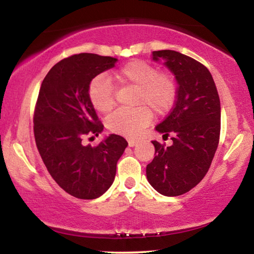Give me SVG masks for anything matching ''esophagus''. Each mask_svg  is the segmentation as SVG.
I'll return each mask as SVG.
<instances>
[{"instance_id": "obj_1", "label": "esophagus", "mask_w": 254, "mask_h": 254, "mask_svg": "<svg viewBox=\"0 0 254 254\" xmlns=\"http://www.w3.org/2000/svg\"><path fill=\"white\" fill-rule=\"evenodd\" d=\"M136 143L137 140H135V138H128V145H129V147H134Z\"/></svg>"}]
</instances>
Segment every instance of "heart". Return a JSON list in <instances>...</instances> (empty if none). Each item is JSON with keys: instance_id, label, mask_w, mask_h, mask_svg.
Segmentation results:
<instances>
[{"instance_id": "obj_1", "label": "heart", "mask_w": 254, "mask_h": 254, "mask_svg": "<svg viewBox=\"0 0 254 254\" xmlns=\"http://www.w3.org/2000/svg\"><path fill=\"white\" fill-rule=\"evenodd\" d=\"M117 84L136 89L134 104L142 105L133 110H117L107 118L110 130L133 136L137 135L152 119V109L163 114L171 109L177 97V83L169 72L157 71L148 62L134 60L126 64L111 75ZM89 99L95 110L107 113L113 109L114 89L110 78L98 75L89 86Z\"/></svg>"}]
</instances>
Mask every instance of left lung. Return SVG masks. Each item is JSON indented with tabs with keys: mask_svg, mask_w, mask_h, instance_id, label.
Here are the masks:
<instances>
[{
	"mask_svg": "<svg viewBox=\"0 0 254 254\" xmlns=\"http://www.w3.org/2000/svg\"><path fill=\"white\" fill-rule=\"evenodd\" d=\"M163 61L178 84L175 106L156 126L172 135V145L152 141L155 157L147 165V179L158 193L178 196L195 187L209 170L221 130V103L209 70L194 59L176 51L152 52Z\"/></svg>",
	"mask_w": 254,
	"mask_h": 254,
	"instance_id": "obj_1",
	"label": "left lung"
}]
</instances>
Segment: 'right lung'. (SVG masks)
Masks as SVG:
<instances>
[{
  "label": "right lung",
  "mask_w": 254,
  "mask_h": 254,
  "mask_svg": "<svg viewBox=\"0 0 254 254\" xmlns=\"http://www.w3.org/2000/svg\"><path fill=\"white\" fill-rule=\"evenodd\" d=\"M117 61L98 54H75L53 65L39 90L33 118L37 148L52 178L78 199H97L110 189L128 145L116 134L96 147L82 143L86 135L98 136L104 129L89 99L90 83Z\"/></svg>",
  "instance_id": "add662e5"
}]
</instances>
